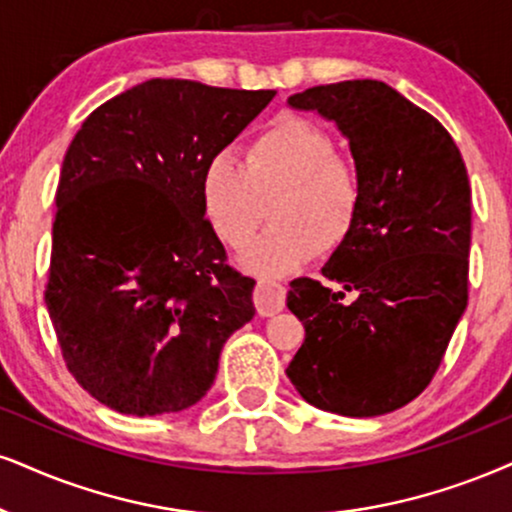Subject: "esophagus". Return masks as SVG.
<instances>
[{
  "label": "esophagus",
  "mask_w": 512,
  "mask_h": 512,
  "mask_svg": "<svg viewBox=\"0 0 512 512\" xmlns=\"http://www.w3.org/2000/svg\"><path fill=\"white\" fill-rule=\"evenodd\" d=\"M285 296L287 289L280 285V282H268L261 280L254 289V304L258 315L268 318V315L280 313L285 308Z\"/></svg>",
  "instance_id": "obj_1"
}]
</instances>
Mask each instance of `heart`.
<instances>
[{"instance_id":"b5f03b06","label":"heart","mask_w":512,"mask_h":512,"mask_svg":"<svg viewBox=\"0 0 512 512\" xmlns=\"http://www.w3.org/2000/svg\"><path fill=\"white\" fill-rule=\"evenodd\" d=\"M275 194V227L239 258L244 270L268 280L349 239L361 216L363 178L356 163L337 156L330 132L299 116L266 125L249 142L246 161L218 151L201 175L208 223L232 249L251 244Z\"/></svg>"}]
</instances>
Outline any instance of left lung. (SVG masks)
I'll return each instance as SVG.
<instances>
[{"instance_id": "1", "label": "left lung", "mask_w": 512, "mask_h": 512, "mask_svg": "<svg viewBox=\"0 0 512 512\" xmlns=\"http://www.w3.org/2000/svg\"><path fill=\"white\" fill-rule=\"evenodd\" d=\"M287 104L337 125L363 178L361 216L323 266L342 289L299 277L287 294L306 330L287 377L315 408L375 418L432 382L468 306V170L444 125L387 82L318 85Z\"/></svg>"}]
</instances>
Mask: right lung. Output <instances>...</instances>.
Returning a JSON list of instances; mask_svg holds the SVG:
<instances>
[{"label": "right lung", "instance_id": "right-lung-1", "mask_svg": "<svg viewBox=\"0 0 512 512\" xmlns=\"http://www.w3.org/2000/svg\"><path fill=\"white\" fill-rule=\"evenodd\" d=\"M273 97L154 78L73 137L44 304L68 370L104 406L137 418L194 406L254 318L256 282L225 266L201 175Z\"/></svg>", "mask_w": 512, "mask_h": 512}]
</instances>
